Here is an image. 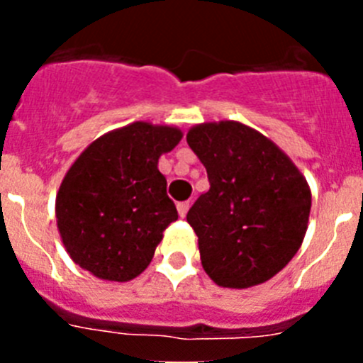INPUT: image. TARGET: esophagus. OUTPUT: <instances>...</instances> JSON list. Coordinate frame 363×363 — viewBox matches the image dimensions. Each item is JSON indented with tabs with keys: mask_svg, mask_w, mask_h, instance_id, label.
<instances>
[{
	"mask_svg": "<svg viewBox=\"0 0 363 363\" xmlns=\"http://www.w3.org/2000/svg\"><path fill=\"white\" fill-rule=\"evenodd\" d=\"M176 209H178L179 216L185 218V214H187V211H189V201H179V203L176 205Z\"/></svg>",
	"mask_w": 363,
	"mask_h": 363,
	"instance_id": "esophagus-1",
	"label": "esophagus"
}]
</instances>
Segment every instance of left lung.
<instances>
[{"label":"left lung","mask_w":363,"mask_h":363,"mask_svg":"<svg viewBox=\"0 0 363 363\" xmlns=\"http://www.w3.org/2000/svg\"><path fill=\"white\" fill-rule=\"evenodd\" d=\"M187 143L211 184L187 213L203 271L229 289L271 280L306 238V176L277 143L240 121L194 125Z\"/></svg>","instance_id":"left-lung-1"}]
</instances>
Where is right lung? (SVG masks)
Listing matches in <instances>:
<instances>
[{"label":"right lung","mask_w":363,"mask_h":363,"mask_svg":"<svg viewBox=\"0 0 363 363\" xmlns=\"http://www.w3.org/2000/svg\"><path fill=\"white\" fill-rule=\"evenodd\" d=\"M182 138L174 125L134 121L79 154L56 194L57 230L74 264L107 281L145 271L163 230L178 220L158 160Z\"/></svg>","instance_id":"1"}]
</instances>
